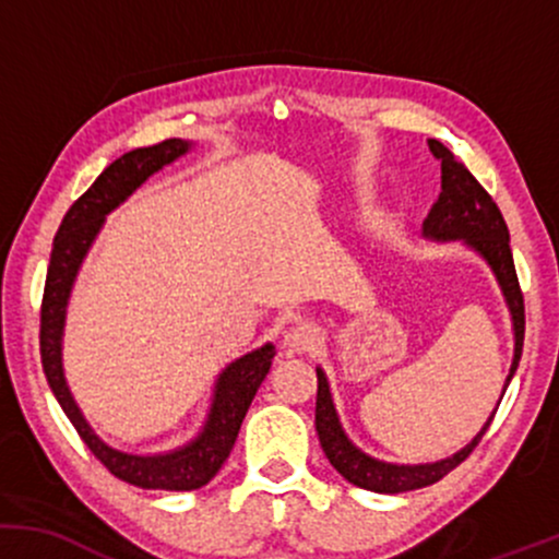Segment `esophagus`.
<instances>
[{
    "mask_svg": "<svg viewBox=\"0 0 559 559\" xmlns=\"http://www.w3.org/2000/svg\"><path fill=\"white\" fill-rule=\"evenodd\" d=\"M323 342V333L316 323H297L286 333V346L294 352H312Z\"/></svg>",
    "mask_w": 559,
    "mask_h": 559,
    "instance_id": "34e87169",
    "label": "esophagus"
}]
</instances>
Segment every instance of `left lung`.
<instances>
[{
  "mask_svg": "<svg viewBox=\"0 0 559 559\" xmlns=\"http://www.w3.org/2000/svg\"><path fill=\"white\" fill-rule=\"evenodd\" d=\"M428 150L433 152L436 159H441V191L436 204L423 221V239L431 241H460L463 247L473 249L486 265L491 267L493 278H497L499 288H502V297L512 320V338H515V349H512V365L510 373L504 378L502 396L507 386H510L512 376H515L518 362H521L523 352V333H525V310H523V294L518 286V273L515 262H512V249H510V230L499 207L493 204V199L486 194V189L480 186L473 173L465 168L463 163L454 159L452 152L447 150L441 141L428 139ZM318 370V400H316V431L323 447L329 463L336 467L349 484L360 486V489L376 491V493H402V491H415L423 486H431L436 480H441L449 471H454L467 454L476 449L480 436L486 433V428L491 426L493 413L489 420L484 423V428L473 436V441L460 449V452L449 454L444 460H436V463H418V465H396L386 463V460L370 457L368 452H362L355 441L349 439L344 431L342 420H338L336 404H333L331 383L325 378L323 368ZM499 396V402H502ZM497 402V407H499Z\"/></svg>",
  "mask_w": 559,
  "mask_h": 559,
  "instance_id": "left-lung-1",
  "label": "left lung"
}]
</instances>
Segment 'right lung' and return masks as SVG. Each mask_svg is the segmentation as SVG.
Masks as SVG:
<instances>
[{"label": "right lung", "mask_w": 559, "mask_h": 559, "mask_svg": "<svg viewBox=\"0 0 559 559\" xmlns=\"http://www.w3.org/2000/svg\"><path fill=\"white\" fill-rule=\"evenodd\" d=\"M191 146H194L191 141L168 139L163 144L126 152L123 157L107 165L102 176L88 186L86 194L75 199L73 207L62 217L52 243V258H49L47 286H44L41 365L49 389L60 402L62 413L79 431L83 444L94 452V457L115 478L139 486V489L194 491L207 486L228 460L243 415L258 394L260 383L265 381L275 357V346L267 342L228 362L215 378L213 402H210L207 418H204L199 433L181 447L155 454H133L107 444L83 418L79 402L68 386L66 368H62V336H66L70 292H73L88 249L105 226L107 215L118 210L141 183L150 181L165 165L189 155Z\"/></svg>", "instance_id": "add662e5"}]
</instances>
